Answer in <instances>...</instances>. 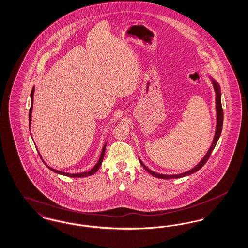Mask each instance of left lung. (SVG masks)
Instances as JSON below:
<instances>
[{
    "mask_svg": "<svg viewBox=\"0 0 248 248\" xmlns=\"http://www.w3.org/2000/svg\"><path fill=\"white\" fill-rule=\"evenodd\" d=\"M214 84V88L216 91V108H217V128H216V133H215V137H214V140H213L212 146L210 147V149L208 150L207 154H205V156L202 158V160L201 161L198 165H196L194 168H192L191 170L187 171L185 173L179 174V175H173V176H168V175H161V174H157L154 171L150 170L146 165H144L140 161V164L142 166L145 168V170H147L151 175H153L154 177H159V178H163V179H171V178H178V177H186L189 176L190 174H193L195 172H197L199 169H201L203 165H205V163L208 161L210 155L212 154L214 148L216 147L217 140L220 137L221 131H222V126H223V109H222V105H221V94H220V87L218 85V83H216L215 81H213Z\"/></svg>",
    "mask_w": 248,
    "mask_h": 248,
    "instance_id": "8db88e82",
    "label": "left lung"
}]
</instances>
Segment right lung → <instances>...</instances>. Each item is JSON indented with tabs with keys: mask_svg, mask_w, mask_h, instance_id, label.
I'll return each mask as SVG.
<instances>
[{
	"mask_svg": "<svg viewBox=\"0 0 248 248\" xmlns=\"http://www.w3.org/2000/svg\"><path fill=\"white\" fill-rule=\"evenodd\" d=\"M33 94H34V87L32 88V90H31V108H30V111H29V125H30V131H31V111H32V107H33L32 106V105H33ZM106 144L104 145V147H103V149H102L101 155H100V158H99L98 162H97V163H96V165H94V167H93L91 170H89L88 172H83V173H81V174H70V173L60 172V171H59V170H56V169H53V168L49 167L48 165L47 167L49 168V169H51L53 172H55V173H58V174H60V175H63V176H67V177H88V176H91V175L94 174V173H95V172H96V171L99 169L100 165H101V164H102V161H103V158H104V154H105V150H106Z\"/></svg>",
	"mask_w": 248,
	"mask_h": 248,
	"instance_id": "1",
	"label": "right lung"
}]
</instances>
